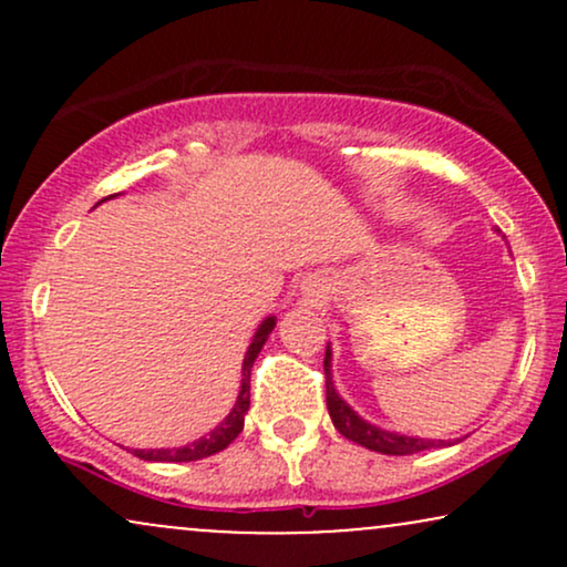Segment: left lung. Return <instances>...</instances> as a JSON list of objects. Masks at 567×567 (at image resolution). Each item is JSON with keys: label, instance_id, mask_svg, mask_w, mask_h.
Segmentation results:
<instances>
[{"label": "left lung", "instance_id": "left-lung-1", "mask_svg": "<svg viewBox=\"0 0 567 567\" xmlns=\"http://www.w3.org/2000/svg\"><path fill=\"white\" fill-rule=\"evenodd\" d=\"M324 396H328V413L333 419V426L343 437L357 442V445L368 447V451L383 453V455H413L429 447H447L455 445L451 440H426V437H410V434L389 432L370 421L362 419L354 408L336 392L333 383V349H324Z\"/></svg>", "mask_w": 567, "mask_h": 567}]
</instances>
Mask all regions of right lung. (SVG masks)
I'll list each match as a JSON object with an SVG mask.
<instances>
[{
  "label": "right lung",
  "instance_id": "1",
  "mask_svg": "<svg viewBox=\"0 0 567 567\" xmlns=\"http://www.w3.org/2000/svg\"><path fill=\"white\" fill-rule=\"evenodd\" d=\"M275 324H277V317H266V320L258 324L256 336H252L250 347H247V351H245L243 383H239L237 402H234V408L229 410V415H226V419L220 421L216 429H210V432H207L205 437L188 442V445H181V447H154V451H138V447H135L133 455H138V458H143V461H162V464H184V461L207 458V455L220 453V451H224V447H229L231 442L237 440V434L243 432L247 408H250V370H252V362H256V357L261 354L266 338L271 336Z\"/></svg>",
  "mask_w": 567,
  "mask_h": 567
}]
</instances>
